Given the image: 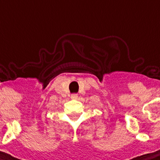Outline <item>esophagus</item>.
Here are the masks:
<instances>
[{"label": "esophagus", "mask_w": 160, "mask_h": 160, "mask_svg": "<svg viewBox=\"0 0 160 160\" xmlns=\"http://www.w3.org/2000/svg\"><path fill=\"white\" fill-rule=\"evenodd\" d=\"M77 98H78V96H77L76 94H72V95L71 96V98H72V99H76Z\"/></svg>", "instance_id": "34e87169"}]
</instances>
